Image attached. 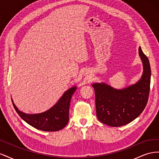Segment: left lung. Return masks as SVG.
Returning a JSON list of instances; mask_svg holds the SVG:
<instances>
[{
  "instance_id": "left-lung-1",
  "label": "left lung",
  "mask_w": 159,
  "mask_h": 159,
  "mask_svg": "<svg viewBox=\"0 0 159 159\" xmlns=\"http://www.w3.org/2000/svg\"><path fill=\"white\" fill-rule=\"evenodd\" d=\"M143 66L137 83L118 89L104 82L95 83L96 114L99 121L111 127H121L133 121L145 108L151 84V66L148 57L139 47Z\"/></svg>"
}]
</instances>
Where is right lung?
<instances>
[{"mask_svg":"<svg viewBox=\"0 0 159 159\" xmlns=\"http://www.w3.org/2000/svg\"><path fill=\"white\" fill-rule=\"evenodd\" d=\"M76 89V86H73L65 91L54 106L40 113H23L16 107L12 99V102L19 116L32 127L44 131H57L64 128L69 121L70 102Z\"/></svg>","mask_w":159,"mask_h":159,"instance_id":"1","label":"right lung"}]
</instances>
